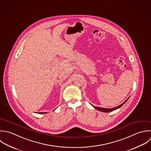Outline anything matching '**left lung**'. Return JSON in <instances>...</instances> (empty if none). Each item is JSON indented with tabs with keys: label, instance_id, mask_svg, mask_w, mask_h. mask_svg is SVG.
I'll return each mask as SVG.
<instances>
[{
	"label": "left lung",
	"instance_id": "obj_1",
	"mask_svg": "<svg viewBox=\"0 0 151 151\" xmlns=\"http://www.w3.org/2000/svg\"><path fill=\"white\" fill-rule=\"evenodd\" d=\"M129 98V97L123 103V104H122L121 105H119V106H116V107H115V108H100V107H96V106H93V105H92V106L95 108V109H97V110H98V111H101V112H112V111H115V110H116V109H118V108H121L125 103H126V102L128 100V99Z\"/></svg>",
	"mask_w": 151,
	"mask_h": 151
}]
</instances>
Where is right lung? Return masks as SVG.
I'll return each instance as SVG.
<instances>
[{"instance_id":"add662e5","label":"right lung","mask_w":151,"mask_h":151,"mask_svg":"<svg viewBox=\"0 0 151 151\" xmlns=\"http://www.w3.org/2000/svg\"><path fill=\"white\" fill-rule=\"evenodd\" d=\"M47 112H39V114H46Z\"/></svg>"}]
</instances>
